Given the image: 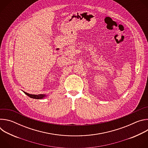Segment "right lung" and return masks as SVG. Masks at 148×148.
Instances as JSON below:
<instances>
[{
	"label": "right lung",
	"mask_w": 148,
	"mask_h": 148,
	"mask_svg": "<svg viewBox=\"0 0 148 148\" xmlns=\"http://www.w3.org/2000/svg\"><path fill=\"white\" fill-rule=\"evenodd\" d=\"M24 93L25 94H26L27 96H29V97L32 98H34V99H41L44 98L46 95H43V94H38V95H33V94H28L26 92H24Z\"/></svg>",
	"instance_id": "1"
}]
</instances>
